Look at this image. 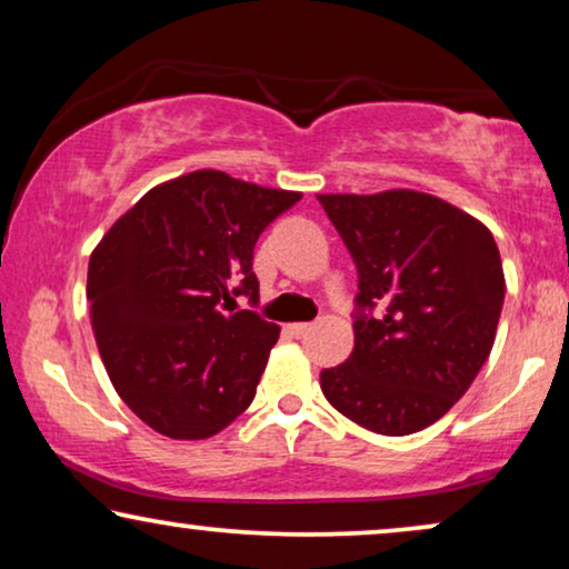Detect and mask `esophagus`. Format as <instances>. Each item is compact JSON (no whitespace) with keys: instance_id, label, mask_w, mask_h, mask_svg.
I'll return each instance as SVG.
<instances>
[{"instance_id":"esophagus-1","label":"esophagus","mask_w":569,"mask_h":569,"mask_svg":"<svg viewBox=\"0 0 569 569\" xmlns=\"http://www.w3.org/2000/svg\"><path fill=\"white\" fill-rule=\"evenodd\" d=\"M287 331H290L292 337H302V333L310 331V323H290L287 326Z\"/></svg>"}]
</instances>
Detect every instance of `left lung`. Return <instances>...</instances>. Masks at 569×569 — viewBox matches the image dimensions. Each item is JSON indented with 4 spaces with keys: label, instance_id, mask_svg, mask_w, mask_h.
<instances>
[{
    "label": "left lung",
    "instance_id": "8db88e82",
    "mask_svg": "<svg viewBox=\"0 0 569 569\" xmlns=\"http://www.w3.org/2000/svg\"><path fill=\"white\" fill-rule=\"evenodd\" d=\"M357 267L355 349L321 372L341 415L378 435H411L469 391L492 352L505 300L485 224L432 193H321Z\"/></svg>",
    "mask_w": 569,
    "mask_h": 569
}]
</instances>
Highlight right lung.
Instances as JSON below:
<instances>
[{"mask_svg": "<svg viewBox=\"0 0 569 569\" xmlns=\"http://www.w3.org/2000/svg\"><path fill=\"white\" fill-rule=\"evenodd\" d=\"M302 193L222 170L154 186L90 256L100 360L123 403L173 440H204L251 407L279 326L236 310L259 300L253 246Z\"/></svg>", "mask_w": 569, "mask_h": 569, "instance_id": "add662e5", "label": "right lung"}]
</instances>
